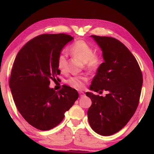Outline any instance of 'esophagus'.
Masks as SVG:
<instances>
[{
	"instance_id": "34e87169",
	"label": "esophagus",
	"mask_w": 154,
	"mask_h": 154,
	"mask_svg": "<svg viewBox=\"0 0 154 154\" xmlns=\"http://www.w3.org/2000/svg\"><path fill=\"white\" fill-rule=\"evenodd\" d=\"M79 95H80L81 97H84L85 95V93L83 92H82V91H80V92H79Z\"/></svg>"
}]
</instances>
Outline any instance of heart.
Wrapping results in <instances>:
<instances>
[{"mask_svg":"<svg viewBox=\"0 0 154 154\" xmlns=\"http://www.w3.org/2000/svg\"><path fill=\"white\" fill-rule=\"evenodd\" d=\"M71 53L74 56L79 58L83 63L86 64L89 69H95L100 64V60L97 55H94L93 48L83 40L77 41L70 48ZM57 67L62 72L67 70V55L61 52L57 57ZM87 80L85 76L72 77L67 81V83L73 87L81 89L84 86V83Z\"/></svg>","mask_w":154,"mask_h":154,"instance_id":"heart-1","label":"heart"}]
</instances>
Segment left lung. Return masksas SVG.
<instances>
[{"mask_svg":"<svg viewBox=\"0 0 154 154\" xmlns=\"http://www.w3.org/2000/svg\"><path fill=\"white\" fill-rule=\"evenodd\" d=\"M100 48L103 63L100 65L89 89L109 91L105 97L86 93L92 101L88 120L94 132L101 136L118 132L129 122L138 107L143 79L136 58L115 38L91 35Z\"/></svg>","mask_w":154,"mask_h":154,"instance_id":"1","label":"left lung"}]
</instances>
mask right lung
<instances>
[{
	"label": "right lung",
	"mask_w": 154,
	"mask_h": 154,
	"mask_svg": "<svg viewBox=\"0 0 154 154\" xmlns=\"http://www.w3.org/2000/svg\"><path fill=\"white\" fill-rule=\"evenodd\" d=\"M73 40L65 34L38 35L15 58L9 81L13 99L23 118L35 128L49 130L57 126L79 97L69 86L57 91L49 87L50 80L61 73L58 55Z\"/></svg>",
	"instance_id": "1"
}]
</instances>
